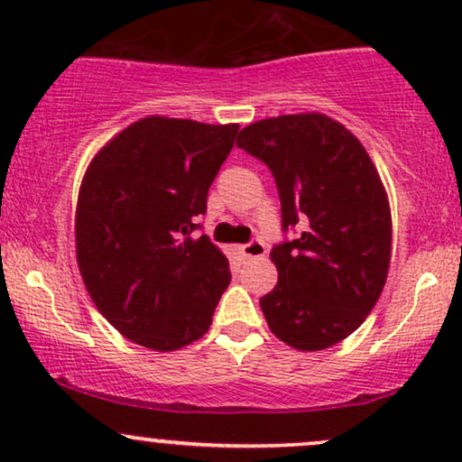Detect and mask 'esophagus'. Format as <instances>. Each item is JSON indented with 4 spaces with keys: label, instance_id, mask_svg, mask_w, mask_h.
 Masks as SVG:
<instances>
[{
    "label": "esophagus",
    "instance_id": "esophagus-1",
    "mask_svg": "<svg viewBox=\"0 0 462 462\" xmlns=\"http://www.w3.org/2000/svg\"><path fill=\"white\" fill-rule=\"evenodd\" d=\"M238 254H241L243 258H261L267 254V245L263 243V238H252V241L245 243V245H238Z\"/></svg>",
    "mask_w": 462,
    "mask_h": 462
}]
</instances>
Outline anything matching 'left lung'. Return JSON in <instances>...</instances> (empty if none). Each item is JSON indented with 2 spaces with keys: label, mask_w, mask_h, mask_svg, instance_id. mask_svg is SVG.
<instances>
[{
  "label": "left lung",
  "mask_w": 462,
  "mask_h": 462,
  "mask_svg": "<svg viewBox=\"0 0 462 462\" xmlns=\"http://www.w3.org/2000/svg\"><path fill=\"white\" fill-rule=\"evenodd\" d=\"M236 145L272 171L284 238L273 245L278 284L261 298L286 346L317 352L367 319L391 261V210L360 141L330 116L282 115L247 125Z\"/></svg>",
  "instance_id": "left-lung-1"
}]
</instances>
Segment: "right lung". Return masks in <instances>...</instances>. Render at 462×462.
<instances>
[{
	"mask_svg": "<svg viewBox=\"0 0 462 462\" xmlns=\"http://www.w3.org/2000/svg\"><path fill=\"white\" fill-rule=\"evenodd\" d=\"M236 132L147 116L88 164L76 210L79 273L97 310L143 347L173 352L204 337L230 284L227 258L193 232Z\"/></svg>",
	"mask_w": 462,
	"mask_h": 462,
	"instance_id": "1",
	"label": "right lung"
}]
</instances>
